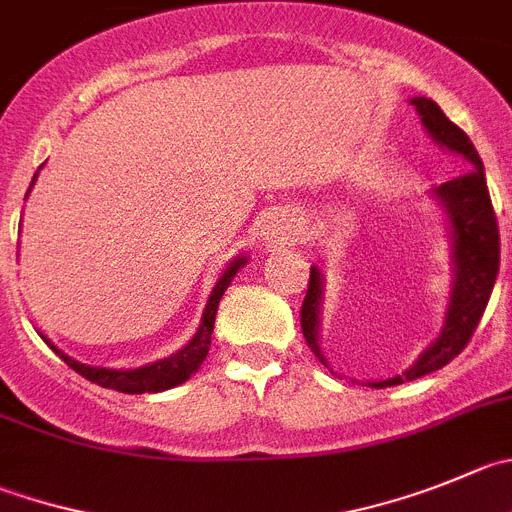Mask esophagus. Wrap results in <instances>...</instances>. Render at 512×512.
Instances as JSON below:
<instances>
[{
  "instance_id": "obj_1",
  "label": "esophagus",
  "mask_w": 512,
  "mask_h": 512,
  "mask_svg": "<svg viewBox=\"0 0 512 512\" xmlns=\"http://www.w3.org/2000/svg\"><path fill=\"white\" fill-rule=\"evenodd\" d=\"M301 218L299 213L291 211V208H276L269 216L261 221V238H264L269 246H281V243H294L299 236Z\"/></svg>"
}]
</instances>
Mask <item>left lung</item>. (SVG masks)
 <instances>
[{
  "label": "left lung",
  "mask_w": 512,
  "mask_h": 512,
  "mask_svg": "<svg viewBox=\"0 0 512 512\" xmlns=\"http://www.w3.org/2000/svg\"><path fill=\"white\" fill-rule=\"evenodd\" d=\"M410 102L415 105L427 135L442 150L460 155L467 163V170L457 175V178L442 183V186L430 188L432 201L442 208L447 231H450L452 289L440 334L415 359L410 369H405L397 377L364 382L374 389L412 382V379L437 372L447 362H452L465 349V344L470 342L472 332L478 329L480 316H483L485 306H488L500 269L498 221H495L488 183H485L483 160H480L478 150H475L472 140L455 123L447 120L440 105L432 102L430 97H412ZM321 304H324V274L316 266H311L309 289H306L304 306H301V332H304V339L311 347V352L319 357L324 367H329L319 342ZM332 374L337 372L332 369Z\"/></svg>",
  "instance_id": "1"
}]
</instances>
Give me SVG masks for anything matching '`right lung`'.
Instances as JSON below:
<instances>
[{
  "label": "right lung",
  "mask_w": 512,
  "mask_h": 512,
  "mask_svg": "<svg viewBox=\"0 0 512 512\" xmlns=\"http://www.w3.org/2000/svg\"><path fill=\"white\" fill-rule=\"evenodd\" d=\"M34 180H37V173H34L32 178V186H34ZM32 186H29V191H32ZM246 261H248L246 256H236V259L223 269V274L218 276L216 286H213L211 296H208L206 301V309H203L201 324H198L191 342H188L186 347H180L175 354H170V357L158 359V362L153 364H145V367H138V369L90 367V364H82L77 362V359L67 357L62 349H57L55 344L45 337V334H40V337L45 339L47 347H50L52 352L67 364V367H72L77 374H82V377L90 379V382L100 384V387L118 389V392H125V394H145V392L153 394V392H163V389H170V387H178V384H183L186 379H191V374H196L198 367L203 364V359H206L208 349H211V334H213V324H216V311H218V304H221V296L226 294L233 276L238 274V269L246 266Z\"/></svg>",
  "instance_id": "right-lung-1"
}]
</instances>
